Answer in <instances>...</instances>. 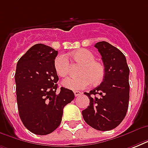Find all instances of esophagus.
I'll return each mask as SVG.
<instances>
[{
    "label": "esophagus",
    "mask_w": 148,
    "mask_h": 148,
    "mask_svg": "<svg viewBox=\"0 0 148 148\" xmlns=\"http://www.w3.org/2000/svg\"><path fill=\"white\" fill-rule=\"evenodd\" d=\"M74 95H75V97H77V96H80V95L82 94L81 92H80V91H78V90H75L74 91Z\"/></svg>",
    "instance_id": "obj_1"
}]
</instances>
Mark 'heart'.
Segmentation results:
<instances>
[{"mask_svg": "<svg viewBox=\"0 0 148 148\" xmlns=\"http://www.w3.org/2000/svg\"><path fill=\"white\" fill-rule=\"evenodd\" d=\"M71 57L76 62L83 64L77 77H67L64 80L62 85L71 90H83L90 84H98L103 81L105 70L102 64L95 60V54L89 50L79 49L71 53ZM54 68L57 74L64 77L70 71V63L66 56L59 54L54 60Z\"/></svg>", "mask_w": 148, "mask_h": 148, "instance_id": "1", "label": "heart"}]
</instances>
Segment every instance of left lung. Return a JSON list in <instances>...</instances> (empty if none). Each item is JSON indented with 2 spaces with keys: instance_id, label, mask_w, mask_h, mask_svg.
Here are the masks:
<instances>
[{
  "instance_id": "8db88e82",
  "label": "left lung",
  "mask_w": 148,
  "mask_h": 148,
  "mask_svg": "<svg viewBox=\"0 0 148 148\" xmlns=\"http://www.w3.org/2000/svg\"><path fill=\"white\" fill-rule=\"evenodd\" d=\"M102 57L105 74L102 83L89 93L90 105L82 110L84 120L98 131H110L126 116L129 103V69L125 56L106 41L95 45ZM97 96H96V95Z\"/></svg>"
}]
</instances>
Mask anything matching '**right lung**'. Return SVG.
<instances>
[{
  "label": "right lung",
  "instance_id": "right-lung-1",
  "mask_svg": "<svg viewBox=\"0 0 148 148\" xmlns=\"http://www.w3.org/2000/svg\"><path fill=\"white\" fill-rule=\"evenodd\" d=\"M58 51L38 44L31 47L17 64L16 95L19 116L27 130L46 135L58 128L63 109L74 98V92L60 88L54 68Z\"/></svg>",
  "mask_w": 148,
  "mask_h": 148
}]
</instances>
